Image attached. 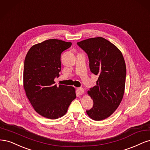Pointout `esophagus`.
<instances>
[{
    "mask_svg": "<svg viewBox=\"0 0 150 150\" xmlns=\"http://www.w3.org/2000/svg\"><path fill=\"white\" fill-rule=\"evenodd\" d=\"M76 92L79 95H82L85 92V90L83 88H76Z\"/></svg>",
    "mask_w": 150,
    "mask_h": 150,
    "instance_id": "34e87169",
    "label": "esophagus"
}]
</instances>
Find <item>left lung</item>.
I'll use <instances>...</instances> for the list:
<instances>
[{"label": "left lung", "mask_w": 150, "mask_h": 150, "mask_svg": "<svg viewBox=\"0 0 150 150\" xmlns=\"http://www.w3.org/2000/svg\"><path fill=\"white\" fill-rule=\"evenodd\" d=\"M77 45L87 54L91 72L98 75L96 85L88 91L93 105L86 113L94 120H104L113 113L123 98L127 75L124 58L103 37L88 38Z\"/></svg>", "instance_id": "8db88e82"}]
</instances>
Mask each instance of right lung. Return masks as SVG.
<instances>
[{"mask_svg":"<svg viewBox=\"0 0 150 150\" xmlns=\"http://www.w3.org/2000/svg\"><path fill=\"white\" fill-rule=\"evenodd\" d=\"M71 42L49 39L32 46L23 66V87L32 107L42 117L54 120L64 116L76 98L70 86L55 84L61 71L62 53Z\"/></svg>","mask_w":150,"mask_h":150,"instance_id":"right-lung-1","label":"right lung"}]
</instances>
